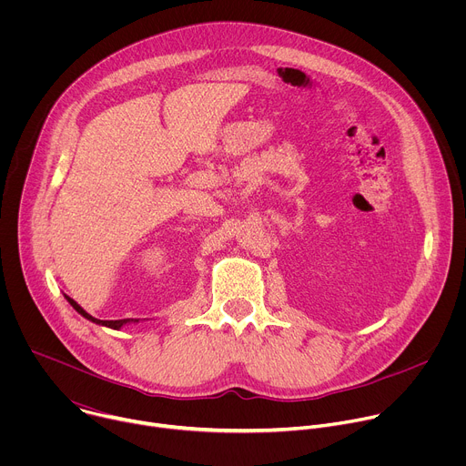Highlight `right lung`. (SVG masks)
Instances as JSON below:
<instances>
[{
    "mask_svg": "<svg viewBox=\"0 0 466 466\" xmlns=\"http://www.w3.org/2000/svg\"><path fill=\"white\" fill-rule=\"evenodd\" d=\"M64 299L68 300L70 304H72V308L77 311V313H81L85 319H88V320H92V322H96V324H99V326H106V328H112V329H121L125 324H130V322H140V319H119V320H99V319H96V317H92L90 313H86L74 299H70L68 295H64Z\"/></svg>",
    "mask_w": 466,
    "mask_h": 466,
    "instance_id": "obj_1",
    "label": "right lung"
}]
</instances>
